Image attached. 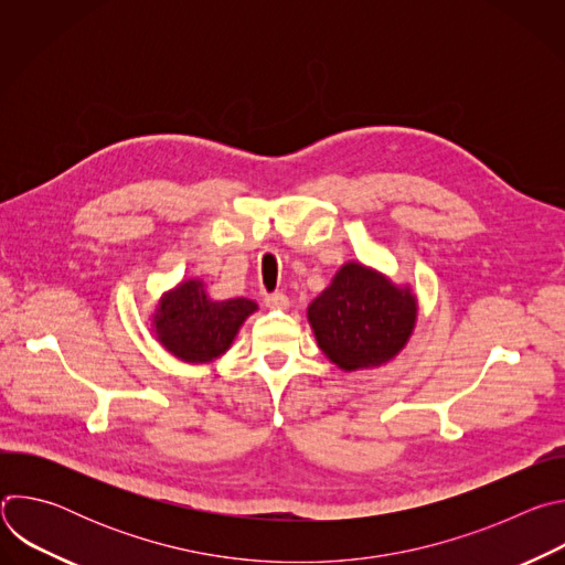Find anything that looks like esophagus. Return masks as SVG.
Returning a JSON list of instances; mask_svg holds the SVG:
<instances>
[{
    "label": "esophagus",
    "mask_w": 565,
    "mask_h": 565,
    "mask_svg": "<svg viewBox=\"0 0 565 565\" xmlns=\"http://www.w3.org/2000/svg\"><path fill=\"white\" fill-rule=\"evenodd\" d=\"M264 303L268 306V308H275V310H286L288 308V297L284 295V292H273V295H266L264 297Z\"/></svg>",
    "instance_id": "1"
}]
</instances>
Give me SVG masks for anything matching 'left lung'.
Wrapping results in <instances>:
<instances>
[{"instance_id": "obj_1", "label": "left lung", "mask_w": 565, "mask_h": 565, "mask_svg": "<svg viewBox=\"0 0 565 565\" xmlns=\"http://www.w3.org/2000/svg\"><path fill=\"white\" fill-rule=\"evenodd\" d=\"M317 347L342 371L375 369L407 347L418 319L409 286L360 264H344L306 310Z\"/></svg>"}]
</instances>
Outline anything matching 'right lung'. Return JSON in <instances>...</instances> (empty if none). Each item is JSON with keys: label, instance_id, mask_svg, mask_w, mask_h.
<instances>
[{"label": "right lung", "instance_id": "right-lung-1", "mask_svg": "<svg viewBox=\"0 0 565 565\" xmlns=\"http://www.w3.org/2000/svg\"><path fill=\"white\" fill-rule=\"evenodd\" d=\"M257 310L246 297L216 301L201 279H185L160 297L151 331L170 355L185 364H207L234 342L241 324Z\"/></svg>", "mask_w": 565, "mask_h": 565}]
</instances>
